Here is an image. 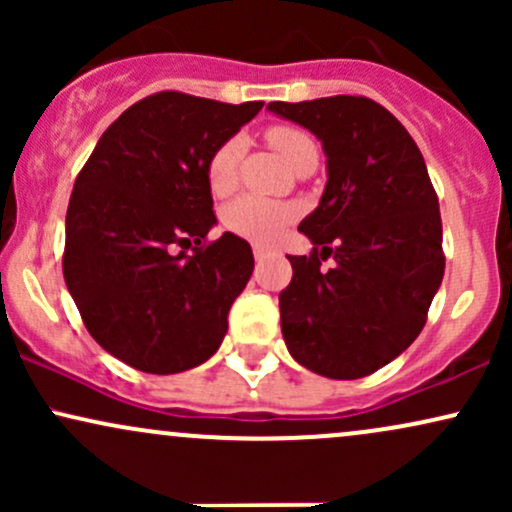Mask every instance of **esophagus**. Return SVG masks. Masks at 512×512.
Wrapping results in <instances>:
<instances>
[{
  "mask_svg": "<svg viewBox=\"0 0 512 512\" xmlns=\"http://www.w3.org/2000/svg\"><path fill=\"white\" fill-rule=\"evenodd\" d=\"M252 252H255V260H257V262H262L264 257L269 255V250L262 248V245H255V248H252Z\"/></svg>",
  "mask_w": 512,
  "mask_h": 512,
  "instance_id": "obj_1",
  "label": "esophagus"
}]
</instances>
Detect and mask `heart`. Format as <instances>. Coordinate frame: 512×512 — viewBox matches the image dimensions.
<instances>
[{
    "label": "heart",
    "instance_id": "heart-1",
    "mask_svg": "<svg viewBox=\"0 0 512 512\" xmlns=\"http://www.w3.org/2000/svg\"><path fill=\"white\" fill-rule=\"evenodd\" d=\"M269 144L284 156L291 168H298L308 158H317V144L308 132L293 125H274L267 129ZM243 156V142L238 137L226 139L207 163V182L214 197H226L238 185V166ZM296 219V209L286 202H274L257 195H243L223 211V226L236 236L255 245H274L284 236L289 223Z\"/></svg>",
    "mask_w": 512,
    "mask_h": 512
}]
</instances>
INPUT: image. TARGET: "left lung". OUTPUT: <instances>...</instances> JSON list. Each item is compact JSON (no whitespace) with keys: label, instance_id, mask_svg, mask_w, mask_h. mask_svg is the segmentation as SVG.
Returning a JSON list of instances; mask_svg holds the SVG:
<instances>
[{"label":"left lung","instance_id":"8db88e82","mask_svg":"<svg viewBox=\"0 0 512 512\" xmlns=\"http://www.w3.org/2000/svg\"><path fill=\"white\" fill-rule=\"evenodd\" d=\"M315 134L327 154L320 204L298 231L279 293L291 356L317 375L356 380L402 354L424 330L445 272L438 195L411 134L366 96L267 105ZM335 260L332 270L321 262Z\"/></svg>","mask_w":512,"mask_h":512}]
</instances>
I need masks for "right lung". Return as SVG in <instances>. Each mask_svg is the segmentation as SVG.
<instances>
[{
  "label": "right lung",
  "mask_w": 512,
  "mask_h": 512,
  "mask_svg": "<svg viewBox=\"0 0 512 512\" xmlns=\"http://www.w3.org/2000/svg\"><path fill=\"white\" fill-rule=\"evenodd\" d=\"M262 105L158 91L105 129L76 175L64 281L88 334L127 366L182 373L219 349L255 257L233 233L207 238V163Z\"/></svg>",
  "instance_id": "right-lung-1"
}]
</instances>
